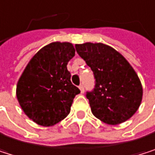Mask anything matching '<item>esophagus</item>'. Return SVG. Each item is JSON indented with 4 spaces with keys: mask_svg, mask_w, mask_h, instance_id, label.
<instances>
[{
    "mask_svg": "<svg viewBox=\"0 0 155 155\" xmlns=\"http://www.w3.org/2000/svg\"><path fill=\"white\" fill-rule=\"evenodd\" d=\"M79 89L81 90V93H82V94L84 93V84H81V85L79 86Z\"/></svg>",
    "mask_w": 155,
    "mask_h": 155,
    "instance_id": "esophagus-1",
    "label": "esophagus"
}]
</instances>
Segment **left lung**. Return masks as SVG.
<instances>
[{
    "label": "left lung",
    "instance_id": "obj_1",
    "mask_svg": "<svg viewBox=\"0 0 155 155\" xmlns=\"http://www.w3.org/2000/svg\"><path fill=\"white\" fill-rule=\"evenodd\" d=\"M75 48L94 75V88L86 93L93 114L111 125L130 119L143 98L142 84L131 64L104 43L85 42Z\"/></svg>",
    "mask_w": 155,
    "mask_h": 155
}]
</instances>
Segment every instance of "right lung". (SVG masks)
Here are the masks:
<instances>
[{
  "mask_svg": "<svg viewBox=\"0 0 155 155\" xmlns=\"http://www.w3.org/2000/svg\"><path fill=\"white\" fill-rule=\"evenodd\" d=\"M75 50L70 42H51L29 61L17 84L16 96L24 114L41 126H52L71 111L78 87L71 82L68 61Z\"/></svg>",
  "mask_w": 155,
  "mask_h": 155,
  "instance_id": "add662e5",
  "label": "right lung"
}]
</instances>
